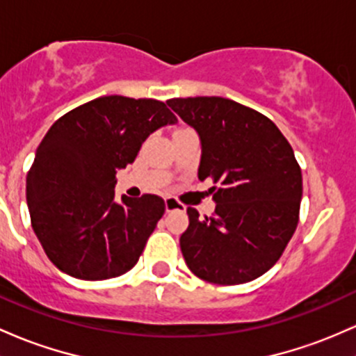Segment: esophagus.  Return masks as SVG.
<instances>
[{"instance_id": "34e87169", "label": "esophagus", "mask_w": 356, "mask_h": 356, "mask_svg": "<svg viewBox=\"0 0 356 356\" xmlns=\"http://www.w3.org/2000/svg\"><path fill=\"white\" fill-rule=\"evenodd\" d=\"M165 211L167 213H170V211H186V208L184 204H181V202L177 201V199L165 197Z\"/></svg>"}]
</instances>
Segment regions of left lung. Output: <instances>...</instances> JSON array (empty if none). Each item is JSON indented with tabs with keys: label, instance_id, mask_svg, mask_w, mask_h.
Listing matches in <instances>:
<instances>
[{
	"label": "left lung",
	"instance_id": "8db88e82",
	"mask_svg": "<svg viewBox=\"0 0 356 356\" xmlns=\"http://www.w3.org/2000/svg\"><path fill=\"white\" fill-rule=\"evenodd\" d=\"M167 104L201 138V181L211 179L216 209L189 226L181 250L194 275L236 286L264 275L294 235L302 174L291 143L272 120L220 96L174 97Z\"/></svg>",
	"mask_w": 356,
	"mask_h": 356
}]
</instances>
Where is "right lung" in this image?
I'll list each match as a JSON object with an SVG mask.
<instances>
[{"mask_svg":"<svg viewBox=\"0 0 356 356\" xmlns=\"http://www.w3.org/2000/svg\"><path fill=\"white\" fill-rule=\"evenodd\" d=\"M175 121L162 101L103 96L50 127L26 175V202L58 270L106 280L135 267L165 202L155 194L116 202V172L134 162L148 135Z\"/></svg>","mask_w":356,"mask_h":356,"instance_id":"obj_1","label":"right lung"}]
</instances>
